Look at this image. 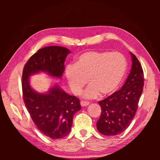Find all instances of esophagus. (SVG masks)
<instances>
[{"mask_svg": "<svg viewBox=\"0 0 160 160\" xmlns=\"http://www.w3.org/2000/svg\"><path fill=\"white\" fill-rule=\"evenodd\" d=\"M89 104H90V103H89L88 102H85V101H81L80 102V104H81V106H82V107L88 106V105H89Z\"/></svg>", "mask_w": 160, "mask_h": 160, "instance_id": "34e87169", "label": "esophagus"}]
</instances>
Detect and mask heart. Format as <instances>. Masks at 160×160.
<instances>
[{
  "label": "heart",
  "mask_w": 160,
  "mask_h": 160,
  "mask_svg": "<svg viewBox=\"0 0 160 160\" xmlns=\"http://www.w3.org/2000/svg\"><path fill=\"white\" fill-rule=\"evenodd\" d=\"M126 60L118 52L90 51L77 58L75 64L68 65L66 76L72 92L79 94L89 81L83 93L86 99H94L101 93L109 95L117 90L125 76Z\"/></svg>",
  "instance_id": "heart-1"
}]
</instances>
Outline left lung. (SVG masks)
<instances>
[{
  "label": "left lung",
  "mask_w": 160,
  "mask_h": 160,
  "mask_svg": "<svg viewBox=\"0 0 160 160\" xmlns=\"http://www.w3.org/2000/svg\"><path fill=\"white\" fill-rule=\"evenodd\" d=\"M131 53V72L121 90L99 102L102 108L101 116L97 128L107 136L119 135L129 126L134 118L144 86V74L139 61Z\"/></svg>",
  "instance_id": "8db88e82"
}]
</instances>
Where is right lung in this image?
Returning <instances> with one entry per match:
<instances>
[{
    "label": "right lung",
    "mask_w": 160,
    "mask_h": 160,
    "mask_svg": "<svg viewBox=\"0 0 160 160\" xmlns=\"http://www.w3.org/2000/svg\"><path fill=\"white\" fill-rule=\"evenodd\" d=\"M70 53L67 48L58 46L42 48L31 56L22 72V88L27 109L40 132L51 139L68 135L75 113L81 109L80 100L67 94L56 83L47 92H38L32 88L29 77L42 72L61 78L65 60Z\"/></svg>",
    "instance_id": "obj_1"
}]
</instances>
